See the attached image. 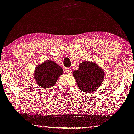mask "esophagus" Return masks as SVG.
I'll use <instances>...</instances> for the list:
<instances>
[{"mask_svg":"<svg viewBox=\"0 0 134 134\" xmlns=\"http://www.w3.org/2000/svg\"><path fill=\"white\" fill-rule=\"evenodd\" d=\"M65 72H67V74H71V73H72V70H71V69L70 68H67L65 69Z\"/></svg>","mask_w":134,"mask_h":134,"instance_id":"obj_1","label":"esophagus"}]
</instances>
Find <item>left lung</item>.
<instances>
[{
    "mask_svg": "<svg viewBox=\"0 0 134 134\" xmlns=\"http://www.w3.org/2000/svg\"><path fill=\"white\" fill-rule=\"evenodd\" d=\"M79 88L86 93L92 92L99 88L104 79V72L97 64L92 61H83L79 69L73 72Z\"/></svg>",
    "mask_w": 134,
    "mask_h": 134,
    "instance_id": "left-lung-1",
    "label": "left lung"
}]
</instances>
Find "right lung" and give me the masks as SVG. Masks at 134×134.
Masks as SVG:
<instances>
[{
  "mask_svg": "<svg viewBox=\"0 0 134 134\" xmlns=\"http://www.w3.org/2000/svg\"><path fill=\"white\" fill-rule=\"evenodd\" d=\"M63 74V69L52 60H46L38 64L34 72V79L36 83L43 88L52 87L58 78Z\"/></svg>",
  "mask_w": 134,
  "mask_h": 134,
  "instance_id": "1",
  "label": "right lung"
}]
</instances>
